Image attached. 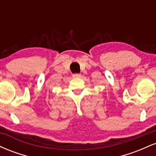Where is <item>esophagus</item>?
Listing matches in <instances>:
<instances>
[{"label":"esophagus","instance_id":"34e87169","mask_svg":"<svg viewBox=\"0 0 156 156\" xmlns=\"http://www.w3.org/2000/svg\"><path fill=\"white\" fill-rule=\"evenodd\" d=\"M73 77H77V78H78V77H80V73H76V74H73Z\"/></svg>","mask_w":156,"mask_h":156}]
</instances>
